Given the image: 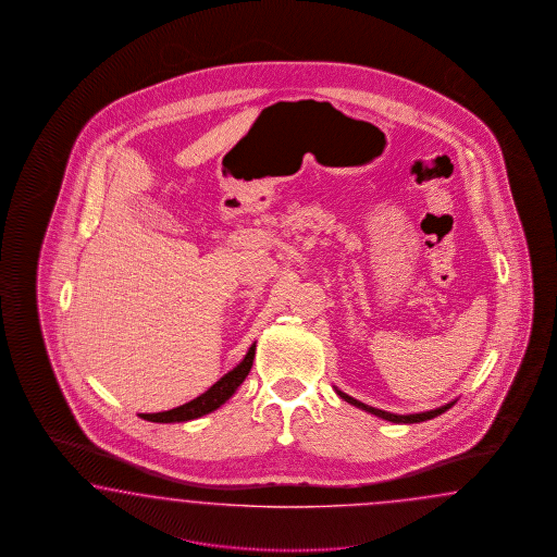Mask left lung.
<instances>
[{"mask_svg":"<svg viewBox=\"0 0 557 557\" xmlns=\"http://www.w3.org/2000/svg\"><path fill=\"white\" fill-rule=\"evenodd\" d=\"M337 394L341 396V398H343V400H345V403L357 406V408H361V410H366V412H371V414H375V417H380V419H384V421L406 422V424H410V422L431 421V419H435V417L443 414L445 410H449L451 406L456 405V403H451V405L441 406V408H435V410H426V412H419V414H392V412H386V410H380V408H373V406L363 405V403L355 400V398L347 396V394H345V392H341V389H337Z\"/></svg>","mask_w":557,"mask_h":557,"instance_id":"8db88e82","label":"left lung"}]
</instances>
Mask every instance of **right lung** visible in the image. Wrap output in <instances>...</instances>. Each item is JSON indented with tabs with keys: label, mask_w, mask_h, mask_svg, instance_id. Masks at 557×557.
Returning <instances> with one entry per match:
<instances>
[{
	"label": "right lung",
	"mask_w": 557,
	"mask_h": 557,
	"mask_svg": "<svg viewBox=\"0 0 557 557\" xmlns=\"http://www.w3.org/2000/svg\"><path fill=\"white\" fill-rule=\"evenodd\" d=\"M255 359V345H251V349L245 355V359L236 366L235 370L228 371L226 375H222L219 382L210 389H206L202 396L189 400L186 405L177 406V408H171L165 412H154V414H140L145 421L151 422H184L194 421L198 417H203L212 410H216L219 406L224 405L236 388L245 382V377L249 375L251 366H253Z\"/></svg>",
	"instance_id": "obj_1"
}]
</instances>
